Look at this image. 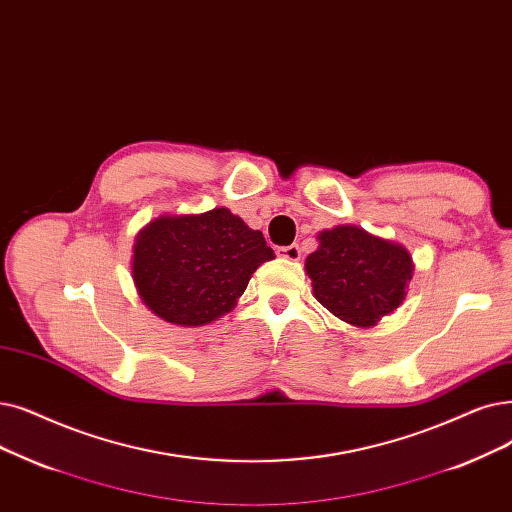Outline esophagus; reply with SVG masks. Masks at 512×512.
<instances>
[{
    "instance_id": "obj_1",
    "label": "esophagus",
    "mask_w": 512,
    "mask_h": 512,
    "mask_svg": "<svg viewBox=\"0 0 512 512\" xmlns=\"http://www.w3.org/2000/svg\"><path fill=\"white\" fill-rule=\"evenodd\" d=\"M278 255L288 259V261H299L301 259V249L297 247V244H288V247L278 249Z\"/></svg>"
}]
</instances>
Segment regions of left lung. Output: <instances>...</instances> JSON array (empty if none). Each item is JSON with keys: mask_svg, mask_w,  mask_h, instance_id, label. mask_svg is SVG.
<instances>
[{"mask_svg": "<svg viewBox=\"0 0 512 512\" xmlns=\"http://www.w3.org/2000/svg\"><path fill=\"white\" fill-rule=\"evenodd\" d=\"M318 249L307 255L305 272L314 297L332 316L372 328L404 303L414 261L404 244L343 224L322 230Z\"/></svg>", "mask_w": 512, "mask_h": 512, "instance_id": "1", "label": "left lung"}]
</instances>
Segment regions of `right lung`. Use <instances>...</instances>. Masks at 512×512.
<instances>
[{
  "mask_svg": "<svg viewBox=\"0 0 512 512\" xmlns=\"http://www.w3.org/2000/svg\"><path fill=\"white\" fill-rule=\"evenodd\" d=\"M276 255L226 207L161 215L133 242L131 278L142 303L175 326H205L236 307L261 263Z\"/></svg>",
  "mask_w": 512,
  "mask_h": 512,
  "instance_id": "1",
  "label": "right lung"
}]
</instances>
